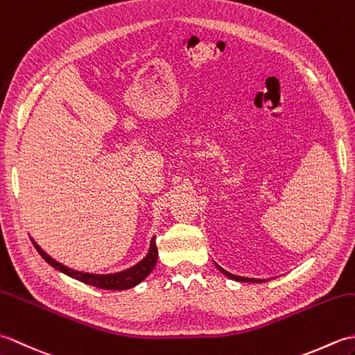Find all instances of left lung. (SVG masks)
<instances>
[{
  "label": "left lung",
  "instance_id": "left-lung-1",
  "mask_svg": "<svg viewBox=\"0 0 355 355\" xmlns=\"http://www.w3.org/2000/svg\"><path fill=\"white\" fill-rule=\"evenodd\" d=\"M215 266L218 267V270H220L223 275H225V276H227V277L233 279V281H238V282H252V284H261V282H267L266 279H254V277H244V276H236V275H232V273H229V271H225L223 267L218 266V263H215Z\"/></svg>",
  "mask_w": 355,
  "mask_h": 355
}]
</instances>
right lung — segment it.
I'll use <instances>...</instances> for the list:
<instances>
[{
    "label": "right lung",
    "instance_id": "1",
    "mask_svg": "<svg viewBox=\"0 0 355 355\" xmlns=\"http://www.w3.org/2000/svg\"><path fill=\"white\" fill-rule=\"evenodd\" d=\"M32 243L36 247L37 253H40L44 258V261L49 262L53 268L62 271L64 275L70 276L73 279H78V281L84 282L87 285L97 286V288H102V290H128V288H132V286H135V285H139L141 281H145V279L150 275V271L154 270L155 263H157V258H158V250H157L155 236H154L153 239H150L148 254L140 262L132 266L131 268H126L123 271H117V273H110V275L84 273V271L73 270L70 267L64 266V263L58 262L56 259H53L50 254L45 253L42 248L35 243V239H32Z\"/></svg>",
    "mask_w": 355,
    "mask_h": 355
}]
</instances>
